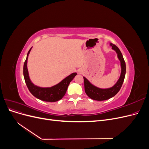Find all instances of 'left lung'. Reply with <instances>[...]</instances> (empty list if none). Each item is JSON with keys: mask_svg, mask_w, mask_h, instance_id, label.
I'll return each instance as SVG.
<instances>
[{"mask_svg": "<svg viewBox=\"0 0 149 149\" xmlns=\"http://www.w3.org/2000/svg\"><path fill=\"white\" fill-rule=\"evenodd\" d=\"M110 45L112 47V48L114 50H115L117 54H118V57L120 61L121 73L120 78L116 83V84L112 88L107 89H101L93 85L86 78L83 77L85 93L90 98L94 100L104 101L109 100V99L114 96L119 91L125 78L126 68L125 63L124 60L123 56L122 55L120 49L118 48V47L112 43H111Z\"/></svg>", "mask_w": 149, "mask_h": 149, "instance_id": "1", "label": "left lung"}]
</instances>
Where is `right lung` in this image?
Segmentation results:
<instances>
[{"mask_svg": "<svg viewBox=\"0 0 149 149\" xmlns=\"http://www.w3.org/2000/svg\"><path fill=\"white\" fill-rule=\"evenodd\" d=\"M31 49V48L27 53L24 65V76L26 86L32 95L40 100L47 102H56L60 100L65 96L70 82L77 73H73L71 74L63 79L60 83L51 88H40L37 86L30 81L27 69V60Z\"/></svg>", "mask_w": 149, "mask_h": 149, "instance_id": "obj_1", "label": "right lung"}]
</instances>
